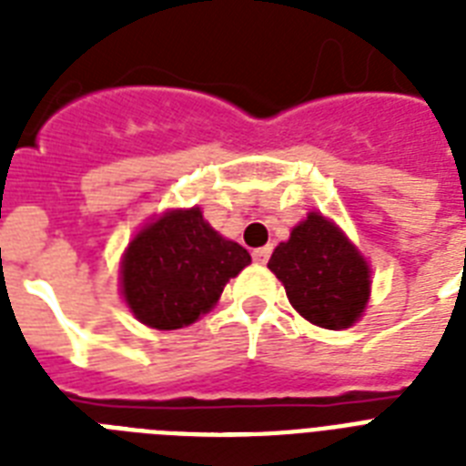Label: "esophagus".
<instances>
[{
    "mask_svg": "<svg viewBox=\"0 0 466 466\" xmlns=\"http://www.w3.org/2000/svg\"><path fill=\"white\" fill-rule=\"evenodd\" d=\"M270 251H273V248L270 247H261V248H254V261L256 263H266L270 258Z\"/></svg>",
    "mask_w": 466,
    "mask_h": 466,
    "instance_id": "34e87169",
    "label": "esophagus"
}]
</instances>
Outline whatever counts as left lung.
I'll use <instances>...</instances> for the list:
<instances>
[{"instance_id": "1", "label": "left lung", "mask_w": 466, "mask_h": 466, "mask_svg": "<svg viewBox=\"0 0 466 466\" xmlns=\"http://www.w3.org/2000/svg\"><path fill=\"white\" fill-rule=\"evenodd\" d=\"M268 268L285 285L290 305L321 329H348L368 307V261L321 212H309L290 239L278 244Z\"/></svg>"}]
</instances>
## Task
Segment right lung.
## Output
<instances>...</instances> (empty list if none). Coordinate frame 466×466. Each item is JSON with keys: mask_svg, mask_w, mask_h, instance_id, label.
<instances>
[{"mask_svg": "<svg viewBox=\"0 0 466 466\" xmlns=\"http://www.w3.org/2000/svg\"><path fill=\"white\" fill-rule=\"evenodd\" d=\"M248 263L247 248L215 232L200 208L168 210L127 244L120 288L142 324L174 331L218 305L229 278Z\"/></svg>", "mask_w": 466, "mask_h": 466, "instance_id": "1", "label": "right lung"}]
</instances>
